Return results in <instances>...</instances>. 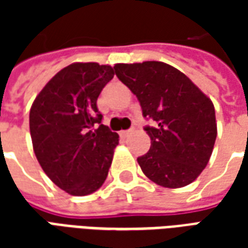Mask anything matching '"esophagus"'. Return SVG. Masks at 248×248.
Masks as SVG:
<instances>
[{"label":"esophagus","instance_id":"esophagus-1","mask_svg":"<svg viewBox=\"0 0 248 248\" xmlns=\"http://www.w3.org/2000/svg\"><path fill=\"white\" fill-rule=\"evenodd\" d=\"M131 133H133V129L124 130V131H121V135H122V137H127V135L131 134Z\"/></svg>","mask_w":248,"mask_h":248}]
</instances>
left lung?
<instances>
[{"mask_svg":"<svg viewBox=\"0 0 248 248\" xmlns=\"http://www.w3.org/2000/svg\"><path fill=\"white\" fill-rule=\"evenodd\" d=\"M115 74L137 95L151 140L137 161L150 181L167 188L194 182L207 166L217 140L215 108L191 79L165 62L117 63Z\"/></svg>","mask_w":248,"mask_h":248,"instance_id":"left-lung-1","label":"left lung"}]
</instances>
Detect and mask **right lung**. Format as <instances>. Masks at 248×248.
Masks as SVG:
<instances>
[{"label":"right lung","instance_id":"1","mask_svg":"<svg viewBox=\"0 0 248 248\" xmlns=\"http://www.w3.org/2000/svg\"><path fill=\"white\" fill-rule=\"evenodd\" d=\"M114 69L97 62L63 67L35 97L29 115L33 150L42 170L74 197L106 181L118 134L102 124L97 99Z\"/></svg>","mask_w":248,"mask_h":248}]
</instances>
